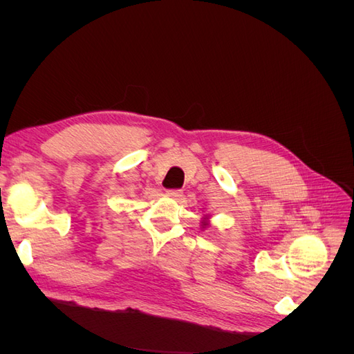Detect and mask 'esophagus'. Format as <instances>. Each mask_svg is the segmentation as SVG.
<instances>
[{
    "instance_id": "34e87169",
    "label": "esophagus",
    "mask_w": 354,
    "mask_h": 354,
    "mask_svg": "<svg viewBox=\"0 0 354 354\" xmlns=\"http://www.w3.org/2000/svg\"><path fill=\"white\" fill-rule=\"evenodd\" d=\"M168 195H169L171 198L178 199V198L183 196V192H181L180 189H169V190H168Z\"/></svg>"
}]
</instances>
